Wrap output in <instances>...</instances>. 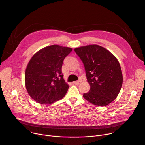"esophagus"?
<instances>
[{
  "instance_id": "obj_1",
  "label": "esophagus",
  "mask_w": 145,
  "mask_h": 145,
  "mask_svg": "<svg viewBox=\"0 0 145 145\" xmlns=\"http://www.w3.org/2000/svg\"><path fill=\"white\" fill-rule=\"evenodd\" d=\"M81 80H78V81H74V84H76V85H77V86H78V85H79V84L81 83Z\"/></svg>"
}]
</instances>
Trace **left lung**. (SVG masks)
Returning a JSON list of instances; mask_svg holds the SVG:
<instances>
[{"label": "left lung", "instance_id": "left-lung-1", "mask_svg": "<svg viewBox=\"0 0 145 145\" xmlns=\"http://www.w3.org/2000/svg\"><path fill=\"white\" fill-rule=\"evenodd\" d=\"M84 64L90 90L84 98L92 104L104 107L118 96L123 84L121 69L117 58L97 45L74 49Z\"/></svg>", "mask_w": 145, "mask_h": 145}]
</instances>
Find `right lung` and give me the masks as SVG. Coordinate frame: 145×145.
Wrapping results in <instances>:
<instances>
[{"mask_svg": "<svg viewBox=\"0 0 145 145\" xmlns=\"http://www.w3.org/2000/svg\"><path fill=\"white\" fill-rule=\"evenodd\" d=\"M72 48L53 45L41 49L31 58L25 74L30 96L40 104H52L63 99L69 85L62 74L64 58Z\"/></svg>", "mask_w": 145, "mask_h": 145, "instance_id": "add662e5", "label": "right lung"}]
</instances>
